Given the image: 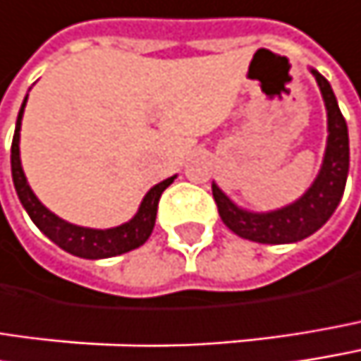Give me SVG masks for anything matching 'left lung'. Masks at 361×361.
<instances>
[{
	"label": "left lung",
	"mask_w": 361,
	"mask_h": 361,
	"mask_svg": "<svg viewBox=\"0 0 361 361\" xmlns=\"http://www.w3.org/2000/svg\"><path fill=\"white\" fill-rule=\"evenodd\" d=\"M326 107V148L310 188L291 204L254 213L238 207L213 181V196L223 223L240 238L258 244H295L316 233L341 202L349 173V134L329 80L310 68Z\"/></svg>",
	"instance_id": "left-lung-1"
}]
</instances>
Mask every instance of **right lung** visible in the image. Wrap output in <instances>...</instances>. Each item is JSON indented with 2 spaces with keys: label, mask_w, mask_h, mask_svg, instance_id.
<instances>
[{
  "label": "right lung",
  "mask_w": 361,
  "mask_h": 361,
  "mask_svg": "<svg viewBox=\"0 0 361 361\" xmlns=\"http://www.w3.org/2000/svg\"><path fill=\"white\" fill-rule=\"evenodd\" d=\"M26 101H28V94L22 101V107H20L16 119V130H14V140H12V180H14L18 198H20L24 211L32 219V223L49 238L53 244H57L61 250H66L78 258H88V260L111 258V256H119V254H126L130 250L142 246L152 233L159 198L165 192V188H169L178 176H171L167 180L159 181L157 185H152L145 194L136 214L117 227L94 229V227L74 225V223L57 216L55 213H51L49 209L37 198V194L32 192V188L28 185V180L24 176L22 161H20V128H22V115H24Z\"/></svg>",
  "instance_id": "add662e5"
}]
</instances>
